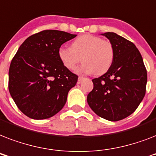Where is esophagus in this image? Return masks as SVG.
Masks as SVG:
<instances>
[{
	"instance_id": "34e87169",
	"label": "esophagus",
	"mask_w": 156,
	"mask_h": 156,
	"mask_svg": "<svg viewBox=\"0 0 156 156\" xmlns=\"http://www.w3.org/2000/svg\"><path fill=\"white\" fill-rule=\"evenodd\" d=\"M83 79H84V78H83V77H82V76H79V77H78V83H80L81 82H82V81L83 80Z\"/></svg>"
}]
</instances>
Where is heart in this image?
<instances>
[{
	"instance_id": "obj_1",
	"label": "heart",
	"mask_w": 156,
	"mask_h": 156,
	"mask_svg": "<svg viewBox=\"0 0 156 156\" xmlns=\"http://www.w3.org/2000/svg\"><path fill=\"white\" fill-rule=\"evenodd\" d=\"M58 56L64 66L69 70L75 69L82 61L83 64L78 69V73H95L100 75L111 67L114 49L109 41L87 34L76 38L71 44V48H60Z\"/></svg>"
}]
</instances>
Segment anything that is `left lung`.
I'll return each mask as SVG.
<instances>
[{"mask_svg": "<svg viewBox=\"0 0 156 156\" xmlns=\"http://www.w3.org/2000/svg\"><path fill=\"white\" fill-rule=\"evenodd\" d=\"M114 49L113 62L104 75L92 80L87 103L98 116L110 121L126 118L135 111L146 93L147 69L133 43L114 32L101 34Z\"/></svg>", "mask_w": 156, "mask_h": 156, "instance_id": "obj_1", "label": "left lung"}]
</instances>
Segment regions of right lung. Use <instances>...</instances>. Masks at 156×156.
<instances>
[{"instance_id":"right-lung-1","label":"right lung","mask_w":156,"mask_h":156,"mask_svg":"<svg viewBox=\"0 0 156 156\" xmlns=\"http://www.w3.org/2000/svg\"><path fill=\"white\" fill-rule=\"evenodd\" d=\"M77 35L46 30L21 44L9 70V90L20 111L30 118L52 117L63 108L78 76L61 63L58 50Z\"/></svg>"}]
</instances>
